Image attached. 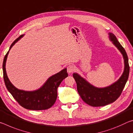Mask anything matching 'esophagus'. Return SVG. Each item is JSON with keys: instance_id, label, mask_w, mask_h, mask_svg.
Returning a JSON list of instances; mask_svg holds the SVG:
<instances>
[{"instance_id": "1", "label": "esophagus", "mask_w": 133, "mask_h": 133, "mask_svg": "<svg viewBox=\"0 0 133 133\" xmlns=\"http://www.w3.org/2000/svg\"><path fill=\"white\" fill-rule=\"evenodd\" d=\"M66 68H67V72L69 74L72 73L75 70V66L72 65H69L68 66H67Z\"/></svg>"}]
</instances>
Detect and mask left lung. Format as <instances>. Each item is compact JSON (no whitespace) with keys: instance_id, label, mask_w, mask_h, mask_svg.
Segmentation results:
<instances>
[{"instance_id":"left-lung-1","label":"left lung","mask_w":133,"mask_h":133,"mask_svg":"<svg viewBox=\"0 0 133 133\" xmlns=\"http://www.w3.org/2000/svg\"><path fill=\"white\" fill-rule=\"evenodd\" d=\"M110 39L121 52L124 59V70L118 81L110 86L99 88L94 87L77 73L73 74L77 86V91L82 99L92 107H101L114 102L120 96L129 75L130 66L127 53L117 40L116 36L109 33Z\"/></svg>"}]
</instances>
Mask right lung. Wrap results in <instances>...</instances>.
Wrapping results in <instances>:
<instances>
[{
    "mask_svg": "<svg viewBox=\"0 0 133 133\" xmlns=\"http://www.w3.org/2000/svg\"><path fill=\"white\" fill-rule=\"evenodd\" d=\"M23 35L17 38L10 45L3 62V79L8 90L13 97L22 107L30 110H43L51 108L57 98V88L63 79L68 76L66 68H65L48 78L46 82L39 90L34 91H25L17 89L10 82L6 74V61L11 48Z\"/></svg>",
    "mask_w": 133,
    "mask_h": 133,
    "instance_id": "right-lung-1",
    "label": "right lung"
}]
</instances>
